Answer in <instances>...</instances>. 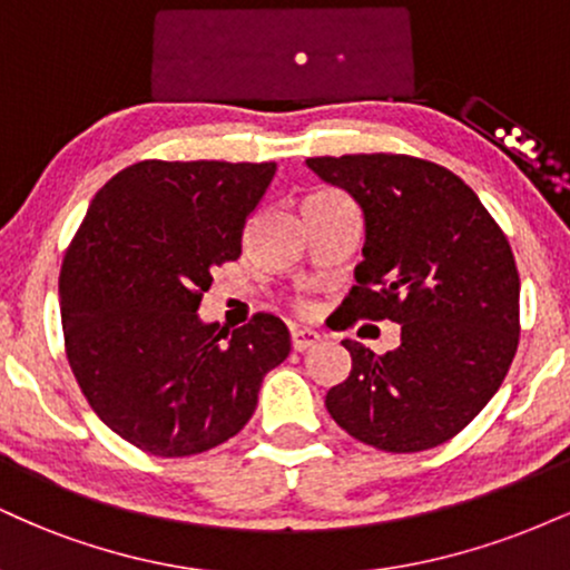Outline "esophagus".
Wrapping results in <instances>:
<instances>
[{"label": "esophagus", "mask_w": 570, "mask_h": 570, "mask_svg": "<svg viewBox=\"0 0 570 570\" xmlns=\"http://www.w3.org/2000/svg\"><path fill=\"white\" fill-rule=\"evenodd\" d=\"M322 343V335L313 330H292V348L294 351H307V348H316Z\"/></svg>", "instance_id": "34e87169"}]
</instances>
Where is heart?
<instances>
[{
    "instance_id": "obj_1",
    "label": "heart",
    "mask_w": 570,
    "mask_h": 570,
    "mask_svg": "<svg viewBox=\"0 0 570 570\" xmlns=\"http://www.w3.org/2000/svg\"><path fill=\"white\" fill-rule=\"evenodd\" d=\"M299 307H303V311H307V307H311V305H307V303H303V305H299Z\"/></svg>"
}]
</instances>
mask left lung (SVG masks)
<instances>
[{"label": "left lung", "mask_w": 570, "mask_h": 570, "mask_svg": "<svg viewBox=\"0 0 570 570\" xmlns=\"http://www.w3.org/2000/svg\"><path fill=\"white\" fill-rule=\"evenodd\" d=\"M364 212V259L340 311L402 324L396 351L343 340L326 394L340 429L385 453L453 440L499 391L520 343V276L499 222L448 168L410 155L307 158Z\"/></svg>", "instance_id": "obj_1"}]
</instances>
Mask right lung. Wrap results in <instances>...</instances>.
<instances>
[{
  "label": "right lung",
  "mask_w": 570,
  "mask_h": 570,
  "mask_svg": "<svg viewBox=\"0 0 570 570\" xmlns=\"http://www.w3.org/2000/svg\"><path fill=\"white\" fill-rule=\"evenodd\" d=\"M276 163L141 160L96 193L58 278L69 367L94 412L149 455L181 458L238 434L289 330L254 313L230 332L198 307L240 257Z\"/></svg>",
  "instance_id": "right-lung-1"
}]
</instances>
